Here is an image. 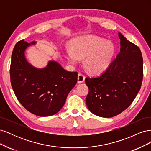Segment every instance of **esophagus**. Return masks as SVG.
Masks as SVG:
<instances>
[{
	"mask_svg": "<svg viewBox=\"0 0 151 151\" xmlns=\"http://www.w3.org/2000/svg\"><path fill=\"white\" fill-rule=\"evenodd\" d=\"M84 80H85V76L83 74H81V73H79V74H78V77H77V83H78L79 84L83 83L84 81Z\"/></svg>",
	"mask_w": 151,
	"mask_h": 151,
	"instance_id": "esophagus-1",
	"label": "esophagus"
}]
</instances>
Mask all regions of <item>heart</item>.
<instances>
[{"label": "heart", "instance_id": "1", "mask_svg": "<svg viewBox=\"0 0 151 151\" xmlns=\"http://www.w3.org/2000/svg\"><path fill=\"white\" fill-rule=\"evenodd\" d=\"M115 48L109 41L94 35L77 38L72 44V49L65 50V57L72 65H77L81 58L91 73L99 74L106 70L112 63Z\"/></svg>", "mask_w": 151, "mask_h": 151}]
</instances>
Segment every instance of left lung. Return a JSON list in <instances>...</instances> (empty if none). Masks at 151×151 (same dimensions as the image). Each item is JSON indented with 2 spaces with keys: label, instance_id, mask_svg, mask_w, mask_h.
Here are the masks:
<instances>
[{
  "label": "left lung",
  "instance_id": "obj_1",
  "mask_svg": "<svg viewBox=\"0 0 151 151\" xmlns=\"http://www.w3.org/2000/svg\"><path fill=\"white\" fill-rule=\"evenodd\" d=\"M120 51L106 70L99 76L86 77L89 110L103 118L119 115L133 102L143 78V58L139 48L118 33Z\"/></svg>",
  "mask_w": 151,
  "mask_h": 151
}]
</instances>
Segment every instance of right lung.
<instances>
[{
    "label": "right lung",
    "mask_w": 151,
    "mask_h": 151,
    "mask_svg": "<svg viewBox=\"0 0 151 151\" xmlns=\"http://www.w3.org/2000/svg\"><path fill=\"white\" fill-rule=\"evenodd\" d=\"M36 43L22 40L16 44L11 57V83L18 101L27 110L37 116H49L64 105L78 74L65 70L55 60L48 61L43 68L32 65L26 60L25 52Z\"/></svg>",
    "instance_id": "right-lung-1"
}]
</instances>
